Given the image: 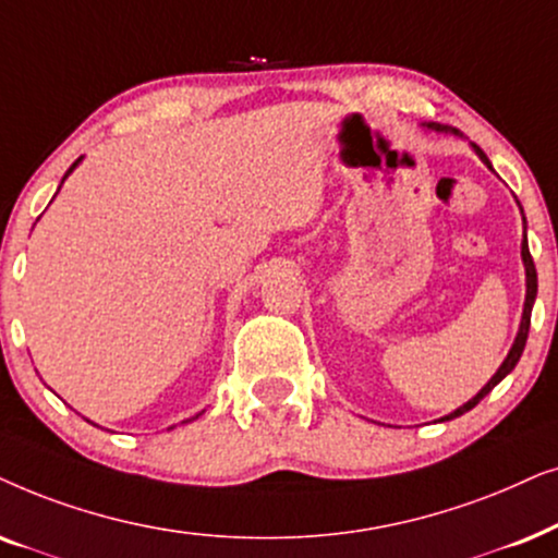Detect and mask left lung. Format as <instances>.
Wrapping results in <instances>:
<instances>
[{"label":"left lung","instance_id":"obj_1","mask_svg":"<svg viewBox=\"0 0 558 558\" xmlns=\"http://www.w3.org/2000/svg\"><path fill=\"white\" fill-rule=\"evenodd\" d=\"M423 128L426 130H434V132H444V135H454V137H464L462 132L459 130H454V128H449V124H439V122H423ZM472 145V150L480 155V160L485 162V166L493 170V166H489V160H487V155L480 150L477 145L474 143H470ZM518 206H521V202H518ZM521 214H523V209H521ZM523 225H525V217H523ZM521 257H523V267H525V303H523V316H521V326H518V333H515V341H512V347H510V352H508V356H505L502 360V365L497 367V373L489 377L487 380V385L485 388H482L477 396L474 398H470L466 400L464 405H459L457 411H451L449 415H444V418H439V421H451V418H459V415H464L466 411H472L474 405L480 403L482 398L487 396V392H493V388L500 380H505V377H508L512 369H515V365H518V360H521V354H523V349H525V339H529V329H531V311H533V303H536V293H538V275H536V265H533V257H531V250H529V240H525V234H523V242H521Z\"/></svg>","mask_w":558,"mask_h":558}]
</instances>
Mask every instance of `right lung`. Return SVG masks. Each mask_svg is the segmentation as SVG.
Instances as JSON below:
<instances>
[{"mask_svg": "<svg viewBox=\"0 0 558 558\" xmlns=\"http://www.w3.org/2000/svg\"><path fill=\"white\" fill-rule=\"evenodd\" d=\"M78 162H81V158L76 160V162H73V166L69 168V170H65V175H63V181H65V178H69L71 173H73V170H76V166H78ZM63 181H61V185H63ZM198 415H202V413H198ZM198 415H193V418H198ZM88 423H92V421H88ZM183 423H189V421H183ZM94 426H96V423H94ZM170 428H173V426H170Z\"/></svg>", "mask_w": 558, "mask_h": 558, "instance_id": "1", "label": "right lung"}]
</instances>
